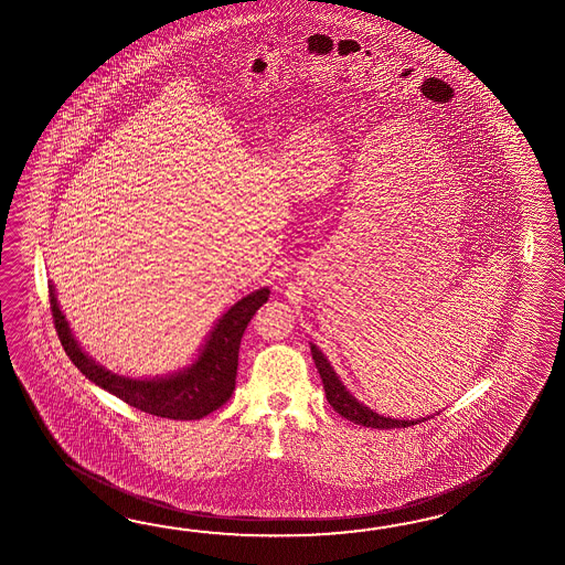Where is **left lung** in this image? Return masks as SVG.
<instances>
[{
  "label": "left lung",
  "instance_id": "8db88e82",
  "mask_svg": "<svg viewBox=\"0 0 565 565\" xmlns=\"http://www.w3.org/2000/svg\"><path fill=\"white\" fill-rule=\"evenodd\" d=\"M310 349H312V359H315V363H317L318 373H320V377H322L324 394H327L329 404H331L332 408L341 414L343 418H347V420H351V423H355V425H363V427L382 428V430H384V428L413 427V425H418V423L427 420V418H420V420H396V418H385V416L373 413L367 406L359 404L358 399L353 398V396L344 390V385L341 384V380L337 377V373L332 370L331 363L324 359V355L318 351L317 347L312 344Z\"/></svg>",
  "mask_w": 565,
  "mask_h": 565
}]
</instances>
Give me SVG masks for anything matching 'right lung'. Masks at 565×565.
<instances>
[{
	"label": "right lung",
	"instance_id": "right-lung-1",
	"mask_svg": "<svg viewBox=\"0 0 565 565\" xmlns=\"http://www.w3.org/2000/svg\"><path fill=\"white\" fill-rule=\"evenodd\" d=\"M267 298L269 289L263 288L234 303L214 327L198 361L185 372L161 380H130L104 370L94 359L83 353L71 334L67 320L58 310L55 289L53 286L49 289L58 341L75 363V367L94 384L108 390L110 394L125 399L126 404L135 406L138 411L173 420L204 418L216 408H221L222 404L233 396L243 332L247 329L250 318L255 317V312L267 302Z\"/></svg>",
	"mask_w": 565,
	"mask_h": 565
}]
</instances>
